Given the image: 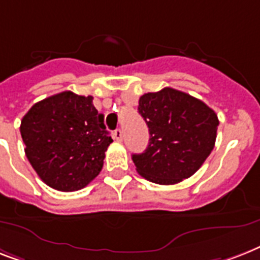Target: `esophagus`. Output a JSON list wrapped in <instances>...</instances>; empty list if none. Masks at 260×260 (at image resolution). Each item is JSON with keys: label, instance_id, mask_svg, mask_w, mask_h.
Returning <instances> with one entry per match:
<instances>
[{"label": "esophagus", "instance_id": "obj_1", "mask_svg": "<svg viewBox=\"0 0 260 260\" xmlns=\"http://www.w3.org/2000/svg\"><path fill=\"white\" fill-rule=\"evenodd\" d=\"M113 139H115L116 141H123V131L121 129L113 131Z\"/></svg>", "mask_w": 260, "mask_h": 260}]
</instances>
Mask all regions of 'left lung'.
<instances>
[{
	"label": "left lung",
	"instance_id": "8db88e82",
	"mask_svg": "<svg viewBox=\"0 0 260 260\" xmlns=\"http://www.w3.org/2000/svg\"><path fill=\"white\" fill-rule=\"evenodd\" d=\"M139 113L148 125L149 144L132 160L152 183L176 184L189 178L214 149L218 116L199 99L164 88L143 94Z\"/></svg>",
	"mask_w": 260,
	"mask_h": 260
}]
</instances>
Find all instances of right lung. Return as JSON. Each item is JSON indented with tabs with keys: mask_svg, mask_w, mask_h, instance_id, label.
<instances>
[{
	"mask_svg": "<svg viewBox=\"0 0 260 260\" xmlns=\"http://www.w3.org/2000/svg\"><path fill=\"white\" fill-rule=\"evenodd\" d=\"M92 101V96L65 90L36 103L21 120L29 163L57 191H79L89 184L113 141Z\"/></svg>",
	"mask_w": 260,
	"mask_h": 260,
	"instance_id": "add662e5",
	"label": "right lung"
}]
</instances>
